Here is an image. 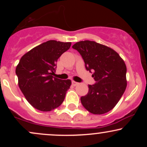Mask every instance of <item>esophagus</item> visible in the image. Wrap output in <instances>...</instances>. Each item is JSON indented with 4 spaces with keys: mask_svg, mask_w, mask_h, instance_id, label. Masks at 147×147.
I'll return each instance as SVG.
<instances>
[{
    "mask_svg": "<svg viewBox=\"0 0 147 147\" xmlns=\"http://www.w3.org/2000/svg\"><path fill=\"white\" fill-rule=\"evenodd\" d=\"M72 86H76L78 85L79 83H78V82H75V81H72Z\"/></svg>",
    "mask_w": 147,
    "mask_h": 147,
    "instance_id": "1",
    "label": "esophagus"
}]
</instances>
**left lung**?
<instances>
[{
	"instance_id": "obj_1",
	"label": "left lung",
	"mask_w": 147,
	"mask_h": 147,
	"mask_svg": "<svg viewBox=\"0 0 147 147\" xmlns=\"http://www.w3.org/2000/svg\"><path fill=\"white\" fill-rule=\"evenodd\" d=\"M79 52L87 70L93 71L96 83L88 85V92L81 102L92 114L102 115L112 110L126 85V66L124 60L112 48L91 41H82L72 45Z\"/></svg>"
}]
</instances>
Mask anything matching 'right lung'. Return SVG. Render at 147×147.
Masks as SVG:
<instances>
[{
	"mask_svg": "<svg viewBox=\"0 0 147 147\" xmlns=\"http://www.w3.org/2000/svg\"><path fill=\"white\" fill-rule=\"evenodd\" d=\"M70 45V42L50 40L32 48L20 59L16 68L18 86L37 110L48 112L63 103L71 81L54 75L57 60Z\"/></svg>",
	"mask_w": 147,
	"mask_h": 147,
	"instance_id": "add662e5",
	"label": "right lung"
}]
</instances>
